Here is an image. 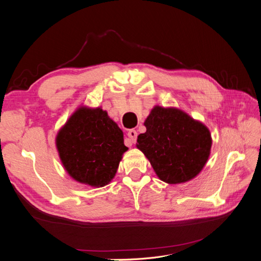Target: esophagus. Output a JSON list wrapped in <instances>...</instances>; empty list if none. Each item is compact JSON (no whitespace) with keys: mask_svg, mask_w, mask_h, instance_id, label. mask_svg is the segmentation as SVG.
<instances>
[{"mask_svg":"<svg viewBox=\"0 0 261 261\" xmlns=\"http://www.w3.org/2000/svg\"><path fill=\"white\" fill-rule=\"evenodd\" d=\"M127 136L130 139L132 144H135L136 143V139H137V132L134 130V129H129L127 133Z\"/></svg>","mask_w":261,"mask_h":261,"instance_id":"34e87169","label":"esophagus"}]
</instances>
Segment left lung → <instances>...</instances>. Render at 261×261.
I'll use <instances>...</instances> for the list:
<instances>
[{"label": "left lung", "mask_w": 261, "mask_h": 261, "mask_svg": "<svg viewBox=\"0 0 261 261\" xmlns=\"http://www.w3.org/2000/svg\"><path fill=\"white\" fill-rule=\"evenodd\" d=\"M146 133L137 138L161 180L185 183L196 177L210 155L212 139L207 126L176 108L155 106L145 121Z\"/></svg>", "instance_id": "8db88e82"}]
</instances>
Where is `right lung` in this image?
Instances as JSON below:
<instances>
[{"label": "right lung", "instance_id": "1", "mask_svg": "<svg viewBox=\"0 0 261 261\" xmlns=\"http://www.w3.org/2000/svg\"><path fill=\"white\" fill-rule=\"evenodd\" d=\"M55 144L68 175L103 187L115 176L123 153V132L101 108H78L59 130Z\"/></svg>", "mask_w": 261, "mask_h": 261}]
</instances>
